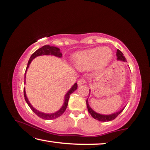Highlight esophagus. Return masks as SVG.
Wrapping results in <instances>:
<instances>
[{
  "instance_id": "1",
  "label": "esophagus",
  "mask_w": 150,
  "mask_h": 150,
  "mask_svg": "<svg viewBox=\"0 0 150 150\" xmlns=\"http://www.w3.org/2000/svg\"><path fill=\"white\" fill-rule=\"evenodd\" d=\"M86 82V80L84 79H80L79 80V81H78V84H79V86L80 85H82V84H84V83Z\"/></svg>"
}]
</instances>
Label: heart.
Instances as JSON below:
<instances>
[{
    "label": "heart",
    "mask_w": 150,
    "mask_h": 150,
    "mask_svg": "<svg viewBox=\"0 0 150 150\" xmlns=\"http://www.w3.org/2000/svg\"><path fill=\"white\" fill-rule=\"evenodd\" d=\"M112 54L109 47H96L78 54L75 57V64L80 69H89L95 66L102 68L110 62Z\"/></svg>",
    "instance_id": "b5f03b06"
}]
</instances>
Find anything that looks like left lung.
I'll return each instance as SVG.
<instances>
[{
	"mask_svg": "<svg viewBox=\"0 0 150 150\" xmlns=\"http://www.w3.org/2000/svg\"><path fill=\"white\" fill-rule=\"evenodd\" d=\"M116 56H117V59H118V60H121V61H123V62H127V59H126L125 57L124 56L123 53L119 49H117ZM86 105H87L88 111V112L90 113L91 116H92L93 118L96 119V120H99V121H101V122H108V121H111V120H114V119L116 118V117L118 116V115L123 111V110L125 109V108H124L123 109L120 110V111H119L118 112H116V113H114V114H112L103 115V114H98V113H97V112H95V111H93V110H92V108H91L89 106V105H88V99H86Z\"/></svg>",
	"mask_w": 150,
	"mask_h": 150,
	"instance_id": "8db88e82",
	"label": "left lung"
}]
</instances>
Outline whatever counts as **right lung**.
I'll return each instance as SVG.
<instances>
[{"label":"right lung","instance_id":"add662e5","mask_svg":"<svg viewBox=\"0 0 150 150\" xmlns=\"http://www.w3.org/2000/svg\"><path fill=\"white\" fill-rule=\"evenodd\" d=\"M44 55H55V56H56V57H62V53L60 52V49L59 48H57V47H55L49 46V45H45V46L41 47V48L38 49V50H36V51L31 55V57H30L29 61H28L26 70H25V77H24L25 79V74H26L27 69L28 68V67H29L30 63H31L32 61L33 60V59H34V58L37 57V56ZM24 81H25V80H24ZM77 87H78L77 83H75L73 85L72 87H71L70 89L68 91V92L66 93V96H65L64 103V105H63L62 107L61 108L60 110H58L57 112L53 113V114H45V113L38 111L37 110H36L35 108H34L33 107H32V105L30 104V103L29 102V101H28V99L26 97V94H25V88H23V95H24L25 100V101H26V103H28V105H29L30 109H31L32 111L35 113V114L37 115L38 117L44 119V120H53V119H55V118H58V117L62 116V115L64 114V112L66 111L67 106H68L69 98H70V95L77 89Z\"/></svg>","mask_w":150,"mask_h":150}]
</instances>
